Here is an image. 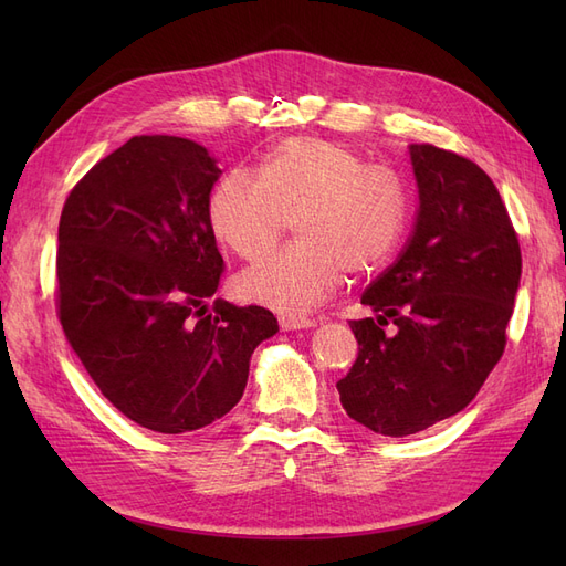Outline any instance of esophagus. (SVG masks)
Instances as JSON below:
<instances>
[{
    "instance_id": "esophagus-1",
    "label": "esophagus",
    "mask_w": 566,
    "mask_h": 566,
    "mask_svg": "<svg viewBox=\"0 0 566 566\" xmlns=\"http://www.w3.org/2000/svg\"><path fill=\"white\" fill-rule=\"evenodd\" d=\"M279 325H281V331H302V328H314L316 321L302 318V316H281Z\"/></svg>"
}]
</instances>
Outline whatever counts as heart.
<instances>
[{
    "label": "heart",
    "instance_id": "1",
    "mask_svg": "<svg viewBox=\"0 0 566 566\" xmlns=\"http://www.w3.org/2000/svg\"><path fill=\"white\" fill-rule=\"evenodd\" d=\"M214 235L241 256L279 243L290 219L297 245L243 269L235 293L283 314H304L328 300L352 273H373L399 248L408 219L401 179L368 167L349 146L295 136L273 146L260 177L233 169L208 205Z\"/></svg>",
    "mask_w": 566,
    "mask_h": 566
}]
</instances>
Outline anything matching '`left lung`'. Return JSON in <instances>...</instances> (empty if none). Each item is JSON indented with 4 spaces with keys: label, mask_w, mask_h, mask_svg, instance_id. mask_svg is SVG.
Masks as SVG:
<instances>
[{
    "label": "left lung",
    "mask_w": 566,
    "mask_h": 566,
    "mask_svg": "<svg viewBox=\"0 0 566 566\" xmlns=\"http://www.w3.org/2000/svg\"><path fill=\"white\" fill-rule=\"evenodd\" d=\"M418 214L399 260L352 321L358 356L337 382L347 416L375 434L408 437L460 413L505 352L522 276L515 227L499 188L472 160L410 144ZM391 319L398 335L379 328Z\"/></svg>",
    "instance_id": "8db88e82"
}]
</instances>
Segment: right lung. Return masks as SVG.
<instances>
[{
    "label": "right lung",
    "mask_w": 566,
    "mask_h": 566,
    "mask_svg": "<svg viewBox=\"0 0 566 566\" xmlns=\"http://www.w3.org/2000/svg\"><path fill=\"white\" fill-rule=\"evenodd\" d=\"M219 177L196 142L132 136L61 212L63 333L119 413L160 434L224 418L243 397L254 347L279 331L264 306H208L224 273L208 217Z\"/></svg>",
    "instance_id": "right-lung-1"
}]
</instances>
